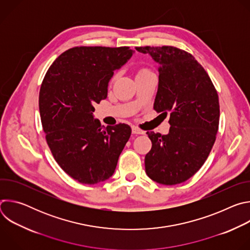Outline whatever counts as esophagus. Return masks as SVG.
I'll return each instance as SVG.
<instances>
[{"instance_id": "34e87169", "label": "esophagus", "mask_w": 250, "mask_h": 250, "mask_svg": "<svg viewBox=\"0 0 250 250\" xmlns=\"http://www.w3.org/2000/svg\"><path fill=\"white\" fill-rule=\"evenodd\" d=\"M131 130H132V133H134V134H145V133H146V131L141 130L140 128H138V127H136V126H132Z\"/></svg>"}]
</instances>
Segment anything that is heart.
Here are the masks:
<instances>
[{"mask_svg": "<svg viewBox=\"0 0 250 250\" xmlns=\"http://www.w3.org/2000/svg\"><path fill=\"white\" fill-rule=\"evenodd\" d=\"M147 69H140L139 71H138V73L137 74H139V73H144V72H147Z\"/></svg>", "mask_w": 250, "mask_h": 250, "instance_id": "b5f03b06", "label": "heart"}]
</instances>
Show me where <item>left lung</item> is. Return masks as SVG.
<instances>
[{
  "label": "left lung",
  "mask_w": 250,
  "mask_h": 250,
  "mask_svg": "<svg viewBox=\"0 0 250 250\" xmlns=\"http://www.w3.org/2000/svg\"><path fill=\"white\" fill-rule=\"evenodd\" d=\"M148 53L159 68L153 109L167 116L169 133L147 131L152 142L146 172L162 185L187 181L205 163L219 129L218 92L195 57L174 46L136 47Z\"/></svg>",
  "instance_id": "8db88e82"
}]
</instances>
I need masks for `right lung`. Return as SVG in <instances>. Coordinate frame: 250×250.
<instances>
[{"instance_id": "1", "label": "right lung", "mask_w": 250, "mask_h": 250, "mask_svg": "<svg viewBox=\"0 0 250 250\" xmlns=\"http://www.w3.org/2000/svg\"><path fill=\"white\" fill-rule=\"evenodd\" d=\"M127 46H77L51 64L40 91V113L47 145L58 165L82 184L114 174L130 137L128 125H101L94 104L108 96L114 71L132 56Z\"/></svg>"}]
</instances>
